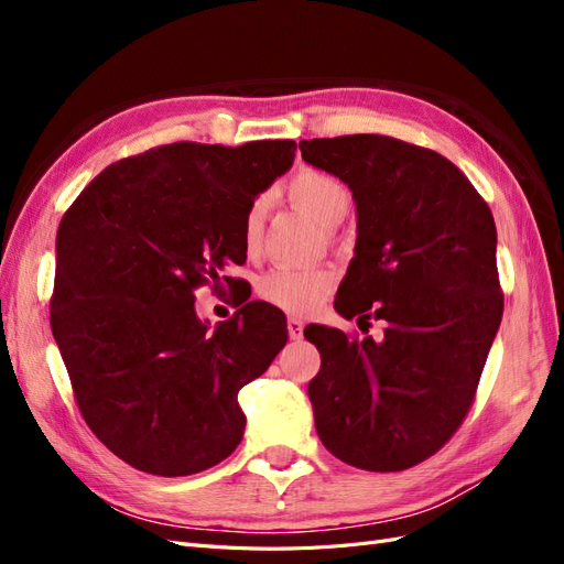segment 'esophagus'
Instances as JSON below:
<instances>
[{
	"mask_svg": "<svg viewBox=\"0 0 564 564\" xmlns=\"http://www.w3.org/2000/svg\"><path fill=\"white\" fill-rule=\"evenodd\" d=\"M286 329H289V336H292L294 340L303 338V322L299 317H289L286 319Z\"/></svg>",
	"mask_w": 564,
	"mask_h": 564,
	"instance_id": "34e87169",
	"label": "esophagus"
}]
</instances>
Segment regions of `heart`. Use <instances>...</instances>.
<instances>
[{
  "label": "heart",
  "mask_w": 564,
  "mask_h": 564,
  "mask_svg": "<svg viewBox=\"0 0 564 564\" xmlns=\"http://www.w3.org/2000/svg\"><path fill=\"white\" fill-rule=\"evenodd\" d=\"M286 195L296 207L308 212L317 224L322 226H336L346 218L352 207V193L350 187L327 174L317 172V169H301V172L289 181ZM263 218H265V199L259 197L249 204L245 216L242 237L247 247H256L263 232ZM334 286L332 272L319 268H292V265H275L263 272L256 292L259 296L275 305L280 311L305 315L313 313L317 305L329 296Z\"/></svg>",
  "instance_id": "1"
}]
</instances>
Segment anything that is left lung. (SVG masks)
Segmentation results:
<instances>
[{
    "instance_id": "8db88e82",
    "label": "left lung",
    "mask_w": 564,
    "mask_h": 564,
    "mask_svg": "<svg viewBox=\"0 0 564 564\" xmlns=\"http://www.w3.org/2000/svg\"><path fill=\"white\" fill-rule=\"evenodd\" d=\"M344 181L355 256L334 308L383 319L379 340L311 324L322 365L308 383L315 429L348 466L395 473L433 456L473 404L503 315L497 226L473 183L429 148L355 133L301 141Z\"/></svg>"
}]
</instances>
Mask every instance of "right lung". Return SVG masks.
Listing matches in <instances>:
<instances>
[{"label": "right lung", "instance_id": "obj_1", "mask_svg": "<svg viewBox=\"0 0 564 564\" xmlns=\"http://www.w3.org/2000/svg\"><path fill=\"white\" fill-rule=\"evenodd\" d=\"M294 150L160 145L110 164L65 212L51 332L84 421L129 466L195 475L240 445L237 392L284 348L286 319L249 301L212 329L195 289L247 261L249 204L292 169Z\"/></svg>", "mask_w": 564, "mask_h": 564}]
</instances>
